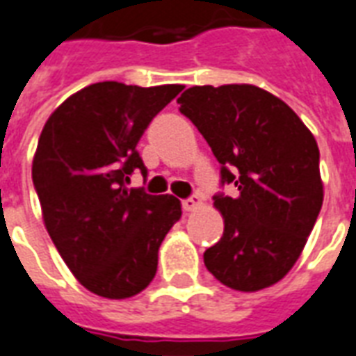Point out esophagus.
<instances>
[{"label": "esophagus", "instance_id": "34e87169", "mask_svg": "<svg viewBox=\"0 0 356 356\" xmlns=\"http://www.w3.org/2000/svg\"><path fill=\"white\" fill-rule=\"evenodd\" d=\"M181 207H184V210H186V212H195L197 208L202 207V199H200L199 195H193L191 199L184 200V202H181Z\"/></svg>", "mask_w": 356, "mask_h": 356}]
</instances>
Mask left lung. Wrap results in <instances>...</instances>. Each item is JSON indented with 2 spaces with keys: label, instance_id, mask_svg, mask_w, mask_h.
I'll return each mask as SVG.
<instances>
[{
  "label": "left lung",
  "instance_id": "1",
  "mask_svg": "<svg viewBox=\"0 0 356 356\" xmlns=\"http://www.w3.org/2000/svg\"><path fill=\"white\" fill-rule=\"evenodd\" d=\"M180 112L207 138L234 197L216 195L223 236L204 251L216 280L242 293L266 289L300 257L323 207L319 148L282 99L251 84L193 86Z\"/></svg>",
  "mask_w": 356,
  "mask_h": 356
}]
</instances>
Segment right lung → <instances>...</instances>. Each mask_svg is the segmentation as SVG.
I'll use <instances>...</instances> for the list:
<instances>
[{"instance_id":"1","label":"right lung","mask_w":356,"mask_h":356,"mask_svg":"<svg viewBox=\"0 0 356 356\" xmlns=\"http://www.w3.org/2000/svg\"><path fill=\"white\" fill-rule=\"evenodd\" d=\"M181 84L97 82L56 108L42 127L31 176L42 221L73 276L111 300L138 295L157 272V251L181 218L172 195L129 189L146 175L137 144Z\"/></svg>"}]
</instances>
